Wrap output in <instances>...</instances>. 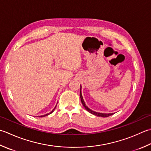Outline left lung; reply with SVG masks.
Here are the masks:
<instances>
[{
    "label": "left lung",
    "instance_id": "left-lung-1",
    "mask_svg": "<svg viewBox=\"0 0 151 151\" xmlns=\"http://www.w3.org/2000/svg\"><path fill=\"white\" fill-rule=\"evenodd\" d=\"M80 96H81V102L82 103V105H83L84 107L86 109V110L88 111L89 113H90L91 114H92L93 115H96L97 116H101V117H108L109 116H111V115H113V113H109V114H106V113H97V112L95 111H91V109H90L88 108L86 105L84 101V99H83V97H82V93H81V91H80Z\"/></svg>",
    "mask_w": 151,
    "mask_h": 151
}]
</instances>
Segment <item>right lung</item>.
I'll use <instances>...</instances> for the list:
<instances>
[{
    "label": "right lung",
    "instance_id": "1",
    "mask_svg": "<svg viewBox=\"0 0 151 151\" xmlns=\"http://www.w3.org/2000/svg\"><path fill=\"white\" fill-rule=\"evenodd\" d=\"M55 107H56V106H55ZM55 107L54 109H53V110L51 111V112H50V113H48V114H44V115H42V116H40V117H43V116H48V114H51V113H53V112H54V111L55 110Z\"/></svg>",
    "mask_w": 151,
    "mask_h": 151
}]
</instances>
